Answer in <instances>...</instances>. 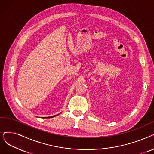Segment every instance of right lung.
Wrapping results in <instances>:
<instances>
[{"instance_id": "1", "label": "right lung", "mask_w": 154, "mask_h": 154, "mask_svg": "<svg viewBox=\"0 0 154 154\" xmlns=\"http://www.w3.org/2000/svg\"><path fill=\"white\" fill-rule=\"evenodd\" d=\"M58 115V114H57ZM57 115H56V116H50V117H45V118H54V117L56 116Z\"/></svg>"}]
</instances>
